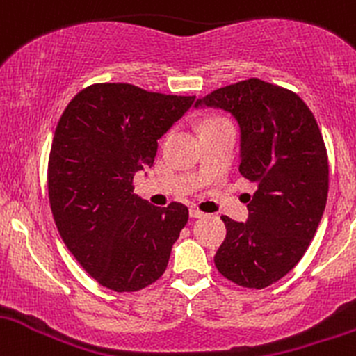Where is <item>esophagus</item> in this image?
Returning <instances> with one entry per match:
<instances>
[{"mask_svg": "<svg viewBox=\"0 0 356 356\" xmlns=\"http://www.w3.org/2000/svg\"><path fill=\"white\" fill-rule=\"evenodd\" d=\"M190 217L191 218H202L203 217V211H200L198 209H195V207H191V209H190Z\"/></svg>", "mask_w": 356, "mask_h": 356, "instance_id": "esophagus-1", "label": "esophagus"}]
</instances>
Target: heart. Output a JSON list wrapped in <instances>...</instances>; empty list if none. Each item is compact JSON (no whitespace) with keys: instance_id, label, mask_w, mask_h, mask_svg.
I'll list each match as a JSON object with an SVG mask.
<instances>
[{"instance_id":"obj_1","label":"heart","mask_w":356,"mask_h":356,"mask_svg":"<svg viewBox=\"0 0 356 356\" xmlns=\"http://www.w3.org/2000/svg\"><path fill=\"white\" fill-rule=\"evenodd\" d=\"M222 126H232L227 119H222V118H213V119H209V121L203 122V127L202 131L205 129H211V127H222Z\"/></svg>"}]
</instances>
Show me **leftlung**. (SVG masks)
Returning <instances> with one entry per match:
<instances>
[{
    "label": "left lung",
    "mask_w": 356,
    "mask_h": 356,
    "mask_svg": "<svg viewBox=\"0 0 356 356\" xmlns=\"http://www.w3.org/2000/svg\"><path fill=\"white\" fill-rule=\"evenodd\" d=\"M198 106L218 107L241 127L238 173L257 185L249 220L223 215L227 237L218 273L237 286L264 289L301 261L328 197V154L316 119L284 87L249 79L210 92Z\"/></svg>",
    "instance_id": "left-lung-1"
}]
</instances>
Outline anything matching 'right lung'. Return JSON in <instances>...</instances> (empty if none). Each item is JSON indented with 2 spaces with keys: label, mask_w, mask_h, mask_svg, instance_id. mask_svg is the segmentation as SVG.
Returning <instances> with one entry per match:
<instances>
[{
  "label": "right lung",
  "mask_w": 356,
  "mask_h": 356,
  "mask_svg": "<svg viewBox=\"0 0 356 356\" xmlns=\"http://www.w3.org/2000/svg\"><path fill=\"white\" fill-rule=\"evenodd\" d=\"M131 83H94L69 102L49 158V198L67 249L99 284L133 293L161 277L188 209L154 207L133 178L153 166L158 139L193 104Z\"/></svg>",
  "instance_id": "1"
}]
</instances>
